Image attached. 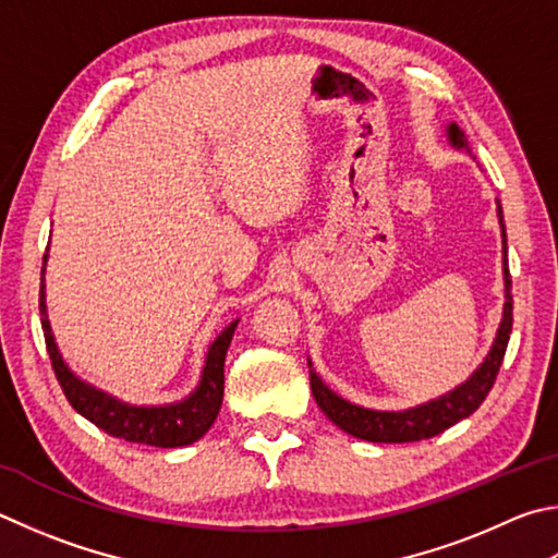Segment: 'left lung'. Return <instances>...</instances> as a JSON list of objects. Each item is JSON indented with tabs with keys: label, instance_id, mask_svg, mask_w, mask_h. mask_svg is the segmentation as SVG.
I'll use <instances>...</instances> for the list:
<instances>
[{
	"label": "left lung",
	"instance_id": "obj_1",
	"mask_svg": "<svg viewBox=\"0 0 558 558\" xmlns=\"http://www.w3.org/2000/svg\"><path fill=\"white\" fill-rule=\"evenodd\" d=\"M447 138L456 150H465L471 156L469 138H465L463 131L459 129L456 121L447 124ZM498 202V199H495ZM498 221H500V236H502V280H505V305H502V319L498 324V331H495L493 347L485 353L481 366L475 368L469 378L456 385L453 390L439 395L429 402L414 404L408 410H371L361 408L356 402L343 400L341 395L333 392L327 383H324L317 371L312 368V361L307 359L310 366V385L312 395L317 400L319 410L327 414V417L337 424L351 437L376 441V444H404V441H422L432 439L449 429L451 424L461 422L481 408L485 395L490 392L495 376L502 366L505 349H508L510 331H512V280L508 270V234H505V219H502V207L498 202Z\"/></svg>",
	"mask_w": 558,
	"mask_h": 558
}]
</instances>
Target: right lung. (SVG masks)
Listing matches in <instances>:
<instances>
[{
	"instance_id": "obj_1",
	"label": "right lung",
	"mask_w": 558,
	"mask_h": 558,
	"mask_svg": "<svg viewBox=\"0 0 558 558\" xmlns=\"http://www.w3.org/2000/svg\"><path fill=\"white\" fill-rule=\"evenodd\" d=\"M46 260L48 251L44 256V270H40V327H44L46 349L50 353L56 378L60 383V388H63L68 402L73 404L85 420L93 422L95 427L105 429L109 437L117 439L148 444V447L160 449H178L205 437L211 424H215L221 408V398H225V359L239 319L221 329L217 333V339L209 343L199 383L187 398L168 404H131L114 398V395L102 388H97V385L83 380L65 363L48 322L44 280Z\"/></svg>"
}]
</instances>
